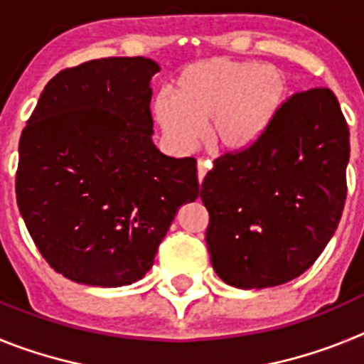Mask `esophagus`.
Wrapping results in <instances>:
<instances>
[{"mask_svg": "<svg viewBox=\"0 0 364 364\" xmlns=\"http://www.w3.org/2000/svg\"><path fill=\"white\" fill-rule=\"evenodd\" d=\"M211 167V162L210 160H205L204 156H200V159L197 160V171H198V182L202 184V180H204L205 173H208V169Z\"/></svg>", "mask_w": 364, "mask_h": 364, "instance_id": "obj_1", "label": "esophagus"}]
</instances>
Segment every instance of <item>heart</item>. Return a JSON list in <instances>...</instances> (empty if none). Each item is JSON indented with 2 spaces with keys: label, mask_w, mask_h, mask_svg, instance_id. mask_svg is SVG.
<instances>
[{
  "label": "heart",
  "mask_w": 364,
  "mask_h": 364,
  "mask_svg": "<svg viewBox=\"0 0 364 364\" xmlns=\"http://www.w3.org/2000/svg\"><path fill=\"white\" fill-rule=\"evenodd\" d=\"M286 98L288 78L279 67L213 58L176 74L171 96L154 100V118L176 147H191L205 124L215 149L242 153L268 133Z\"/></svg>",
  "instance_id": "1"
}]
</instances>
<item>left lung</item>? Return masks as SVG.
Segmentation results:
<instances>
[{
  "label": "left lung",
  "mask_w": 364,
  "mask_h": 364,
  "mask_svg": "<svg viewBox=\"0 0 364 364\" xmlns=\"http://www.w3.org/2000/svg\"><path fill=\"white\" fill-rule=\"evenodd\" d=\"M348 159V124L328 87L286 98L260 142L215 159L200 198L218 277L259 290L306 272L343 215Z\"/></svg>",
  "instance_id": "obj_1"
}]
</instances>
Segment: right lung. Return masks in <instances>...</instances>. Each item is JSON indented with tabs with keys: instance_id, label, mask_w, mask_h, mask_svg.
Instances as JSON below:
<instances>
[{
	"instance_id": "obj_1",
	"label": "right lung",
	"mask_w": 364,
	"mask_h": 364,
	"mask_svg": "<svg viewBox=\"0 0 364 364\" xmlns=\"http://www.w3.org/2000/svg\"><path fill=\"white\" fill-rule=\"evenodd\" d=\"M149 58H102L45 85L19 138L16 200L41 257L80 284L142 279L182 204L200 195L197 160L151 142Z\"/></svg>"
}]
</instances>
